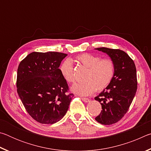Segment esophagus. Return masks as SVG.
<instances>
[{
	"instance_id": "obj_1",
	"label": "esophagus",
	"mask_w": 151,
	"mask_h": 151,
	"mask_svg": "<svg viewBox=\"0 0 151 151\" xmlns=\"http://www.w3.org/2000/svg\"><path fill=\"white\" fill-rule=\"evenodd\" d=\"M81 99H82V100H83V101L85 102V103H88V102L90 101V100H89V99L85 98V97H82Z\"/></svg>"
}]
</instances>
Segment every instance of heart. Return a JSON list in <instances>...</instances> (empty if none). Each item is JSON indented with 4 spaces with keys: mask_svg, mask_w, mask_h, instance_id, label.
Wrapping results in <instances>:
<instances>
[{
    "mask_svg": "<svg viewBox=\"0 0 151 151\" xmlns=\"http://www.w3.org/2000/svg\"><path fill=\"white\" fill-rule=\"evenodd\" d=\"M76 60L87 68L84 80L81 83L74 85L73 92L80 95L86 96L96 91L101 92L108 86L114 78L116 66L111 58H101L99 56L90 53H82L76 58ZM60 72L68 83L75 81L74 68L69 59L65 60L60 66Z\"/></svg>",
    "mask_w": 151,
    "mask_h": 151,
    "instance_id": "obj_1",
    "label": "heart"
}]
</instances>
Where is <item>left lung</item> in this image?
<instances>
[{
	"label": "left lung",
	"instance_id": "left-lung-1",
	"mask_svg": "<svg viewBox=\"0 0 151 151\" xmlns=\"http://www.w3.org/2000/svg\"><path fill=\"white\" fill-rule=\"evenodd\" d=\"M95 49L106 52L116 66L111 84L94 98L103 109L95 120L102 124L110 125L124 116L133 100L137 89L136 66L133 60L123 50L105 47Z\"/></svg>",
	"mask_w": 151,
	"mask_h": 151
}]
</instances>
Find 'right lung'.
Instances as JSON below:
<instances>
[{"label":"right lung","instance_id":"1","mask_svg":"<svg viewBox=\"0 0 151 151\" xmlns=\"http://www.w3.org/2000/svg\"><path fill=\"white\" fill-rule=\"evenodd\" d=\"M66 56L57 52H32L18 67V94L30 116L41 124L62 119L74 96L58 68Z\"/></svg>","mask_w":151,"mask_h":151}]
</instances>
